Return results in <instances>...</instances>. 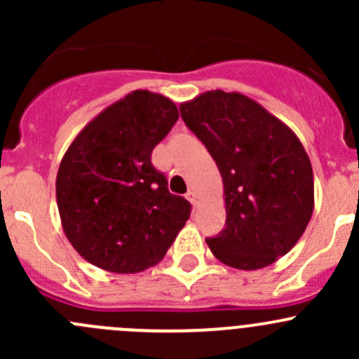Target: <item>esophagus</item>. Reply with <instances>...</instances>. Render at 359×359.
I'll list each match as a JSON object with an SVG mask.
<instances>
[{"label": "esophagus", "instance_id": "esophagus-1", "mask_svg": "<svg viewBox=\"0 0 359 359\" xmlns=\"http://www.w3.org/2000/svg\"><path fill=\"white\" fill-rule=\"evenodd\" d=\"M186 198L191 201V205H193V206H198V203H200V196H198L194 191H189V193L186 194Z\"/></svg>", "mask_w": 359, "mask_h": 359}]
</instances>
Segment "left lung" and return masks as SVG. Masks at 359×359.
I'll use <instances>...</instances> for the list:
<instances>
[{
  "label": "left lung",
  "mask_w": 359,
  "mask_h": 359,
  "mask_svg": "<svg viewBox=\"0 0 359 359\" xmlns=\"http://www.w3.org/2000/svg\"><path fill=\"white\" fill-rule=\"evenodd\" d=\"M184 123L215 159L226 229L206 245L226 266L255 271L295 247L314 210L311 159L290 126L238 92L180 104Z\"/></svg>",
  "instance_id": "obj_1"
}]
</instances>
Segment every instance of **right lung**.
I'll return each mask as SVG.
<instances>
[{
  "instance_id": "add662e5",
  "label": "right lung",
  "mask_w": 359,
  "mask_h": 359,
  "mask_svg": "<svg viewBox=\"0 0 359 359\" xmlns=\"http://www.w3.org/2000/svg\"><path fill=\"white\" fill-rule=\"evenodd\" d=\"M179 119L173 100L133 90L100 111L67 147L55 193L69 243L93 266L135 274L156 266L191 215L151 163Z\"/></svg>"
}]
</instances>
